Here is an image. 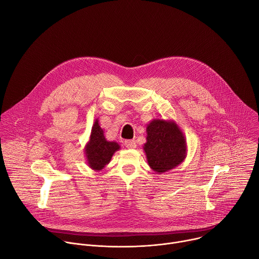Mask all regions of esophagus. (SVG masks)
<instances>
[{
  "label": "esophagus",
  "instance_id": "1",
  "mask_svg": "<svg viewBox=\"0 0 259 259\" xmlns=\"http://www.w3.org/2000/svg\"><path fill=\"white\" fill-rule=\"evenodd\" d=\"M125 146L128 147V149H134V147H136V142L132 139L125 140Z\"/></svg>",
  "mask_w": 259,
  "mask_h": 259
}]
</instances>
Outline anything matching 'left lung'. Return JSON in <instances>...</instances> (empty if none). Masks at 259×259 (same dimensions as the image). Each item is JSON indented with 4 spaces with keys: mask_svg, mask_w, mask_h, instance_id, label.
<instances>
[{
    "mask_svg": "<svg viewBox=\"0 0 259 259\" xmlns=\"http://www.w3.org/2000/svg\"><path fill=\"white\" fill-rule=\"evenodd\" d=\"M149 166L162 174L180 165L187 157V140L173 120L154 119L146 126L143 145Z\"/></svg>",
    "mask_w": 259,
    "mask_h": 259,
    "instance_id": "obj_1",
    "label": "left lung"
}]
</instances>
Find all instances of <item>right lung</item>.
Masks as SVG:
<instances>
[{"instance_id": "obj_1", "label": "right lung", "mask_w": 259, "mask_h": 259, "mask_svg": "<svg viewBox=\"0 0 259 259\" xmlns=\"http://www.w3.org/2000/svg\"><path fill=\"white\" fill-rule=\"evenodd\" d=\"M121 149L116 141H107L98 119L95 120L89 141L85 145V157L88 166L96 171L102 170L112 160L114 154Z\"/></svg>"}]
</instances>
